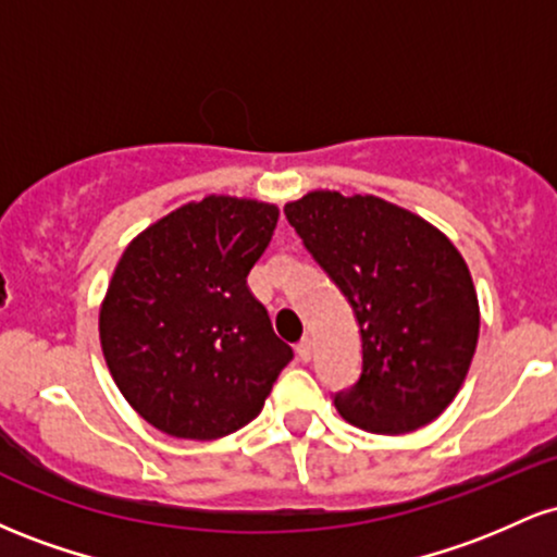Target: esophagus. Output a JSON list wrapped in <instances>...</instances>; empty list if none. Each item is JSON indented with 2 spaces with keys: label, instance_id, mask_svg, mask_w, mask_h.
<instances>
[{
  "label": "esophagus",
  "instance_id": "34e87169",
  "mask_svg": "<svg viewBox=\"0 0 557 557\" xmlns=\"http://www.w3.org/2000/svg\"><path fill=\"white\" fill-rule=\"evenodd\" d=\"M311 348H314V345H311V337H300L298 345H296L298 359L300 361H309L311 359Z\"/></svg>",
  "mask_w": 557,
  "mask_h": 557
}]
</instances>
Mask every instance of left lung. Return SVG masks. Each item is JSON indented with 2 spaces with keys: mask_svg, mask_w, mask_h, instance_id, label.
I'll return each mask as SVG.
<instances>
[{
  "mask_svg": "<svg viewBox=\"0 0 557 557\" xmlns=\"http://www.w3.org/2000/svg\"><path fill=\"white\" fill-rule=\"evenodd\" d=\"M285 214L361 330V380L335 395L337 413L374 434L437 419L479 341V298L461 251L424 216L372 194L309 190Z\"/></svg>",
  "mask_w": 557,
  "mask_h": 557,
  "instance_id": "obj_1",
  "label": "left lung"
}]
</instances>
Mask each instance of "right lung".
<instances>
[{"mask_svg": "<svg viewBox=\"0 0 557 557\" xmlns=\"http://www.w3.org/2000/svg\"><path fill=\"white\" fill-rule=\"evenodd\" d=\"M277 220V203L212 194L127 243L99 306V341L114 385L159 432H238L293 359L246 283Z\"/></svg>", "mask_w": 557, "mask_h": 557, "instance_id": "right-lung-1", "label": "right lung"}]
</instances>
